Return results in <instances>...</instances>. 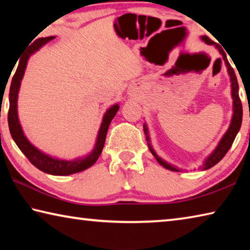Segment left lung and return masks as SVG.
<instances>
[{
    "mask_svg": "<svg viewBox=\"0 0 250 250\" xmlns=\"http://www.w3.org/2000/svg\"><path fill=\"white\" fill-rule=\"evenodd\" d=\"M201 40L203 42H205L207 45L215 46V48H216L219 52V54L223 56V61H224V62H225L227 73H228V76H229L230 88H231V98H232V115H231L229 126H228L227 131L224 133L221 140H219L216 147H215L213 152H211V153L207 156L204 161H203V164L200 167L202 171H206V170H208V168L213 167L215 164H217L219 161H221L224 156H225L228 150L230 149L232 142H234L236 135H237V133H238L240 126H242L243 105H242V101H240V98H239V94H238L239 87H238V82H237L235 71H234V69H232V67L230 66L229 62H228L227 56H226L225 52H224V49L218 44L214 43L213 41H210L207 36H201ZM143 130H145V134H146V139L147 142V146H149V150L151 153L153 154L156 161H158L160 166H162L163 167L167 168V170H171L174 172H182L179 167L173 166V164H171V163L167 162V161H164L162 158H160V156L156 154V152L154 151L153 146H152V145H151L149 129H147V125L146 122L143 124Z\"/></svg>",
    "mask_w": 250,
    "mask_h": 250,
    "instance_id": "obj_1",
    "label": "left lung"
}]
</instances>
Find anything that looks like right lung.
Returning a JSON list of instances; mask_svg holds the SVG:
<instances>
[{"mask_svg": "<svg viewBox=\"0 0 250 250\" xmlns=\"http://www.w3.org/2000/svg\"><path fill=\"white\" fill-rule=\"evenodd\" d=\"M55 36L44 37V39L36 40L34 43L29 46L27 52L24 54V56L21 57L18 68L15 70V74L12 78L11 87H10V95H8V101H10V110H8V128H10V132L12 138H13L16 146L19 149L23 152L25 156L29 160L34 167H36L39 170L43 171L44 173H47L50 175H70L75 174V173L82 172L83 170H87L88 167L94 166L96 161L103 152L105 135L108 132V128L110 125V122L115 118L116 113L119 110V104H112L111 107L107 109L103 117V121H101L100 128L98 130V134H97L96 143L94 149H92L89 153L79 156L73 160H64L55 158V156L49 155L45 152L41 151L40 149L31 143L25 135L22 125L19 119V112H18V99H19V91L21 88V83L24 77L25 70H26L27 62L29 57L33 54H35L37 50H40L44 45H46L48 42L53 41ZM15 66V65H14Z\"/></svg>", "mask_w": 250, "mask_h": 250, "instance_id": "add662e5", "label": "right lung"}]
</instances>
